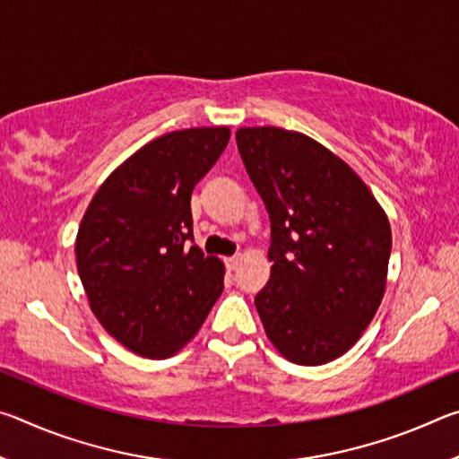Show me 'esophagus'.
<instances>
[{"label":"esophagus","mask_w":459,"mask_h":459,"mask_svg":"<svg viewBox=\"0 0 459 459\" xmlns=\"http://www.w3.org/2000/svg\"><path fill=\"white\" fill-rule=\"evenodd\" d=\"M224 263H227V267H229V269H237V267H238V263H240V255H235V257L224 259Z\"/></svg>","instance_id":"obj_1"}]
</instances>
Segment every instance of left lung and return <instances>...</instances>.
Instances as JSON below:
<instances>
[{
  "label": "left lung",
  "instance_id": "left-lung-1",
  "mask_svg": "<svg viewBox=\"0 0 459 459\" xmlns=\"http://www.w3.org/2000/svg\"><path fill=\"white\" fill-rule=\"evenodd\" d=\"M271 221L263 328L287 360L317 367L351 351L385 295L391 224L354 169L298 131H237Z\"/></svg>",
  "mask_w": 459,
  "mask_h": 459
}]
</instances>
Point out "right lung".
Here are the masks:
<instances>
[{"instance_id":"right-lung-1","label":"right lung","mask_w":459,"mask_h":459,"mask_svg":"<svg viewBox=\"0 0 459 459\" xmlns=\"http://www.w3.org/2000/svg\"><path fill=\"white\" fill-rule=\"evenodd\" d=\"M229 139V127L153 139L100 184L82 216L74 253L92 314L145 359L188 344L224 290L222 261L190 245V196Z\"/></svg>"}]
</instances>
